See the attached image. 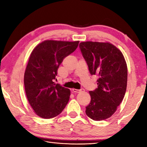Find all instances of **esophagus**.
<instances>
[{
	"label": "esophagus",
	"mask_w": 147,
	"mask_h": 147,
	"mask_svg": "<svg viewBox=\"0 0 147 147\" xmlns=\"http://www.w3.org/2000/svg\"><path fill=\"white\" fill-rule=\"evenodd\" d=\"M84 90V89H72V91H73L74 93H80V92L83 91Z\"/></svg>",
	"instance_id": "1"
}]
</instances>
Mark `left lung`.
<instances>
[{"mask_svg": "<svg viewBox=\"0 0 147 147\" xmlns=\"http://www.w3.org/2000/svg\"><path fill=\"white\" fill-rule=\"evenodd\" d=\"M92 75H96L98 88L89 91L91 101L86 113L94 121H103L115 112L127 86V65L123 53L109 42L86 41L79 45Z\"/></svg>", "mask_w": 147, "mask_h": 147, "instance_id": "1", "label": "left lung"}]
</instances>
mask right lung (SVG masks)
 <instances>
[{
  "label": "right lung",
  "mask_w": 147,
  "mask_h": 147,
  "mask_svg": "<svg viewBox=\"0 0 147 147\" xmlns=\"http://www.w3.org/2000/svg\"><path fill=\"white\" fill-rule=\"evenodd\" d=\"M79 41L45 40L30 54L24 75L26 97L37 115L55 117L67 104L71 91L56 84L57 71L63 59L75 51Z\"/></svg>",
  "instance_id": "obj_1"
}]
</instances>
